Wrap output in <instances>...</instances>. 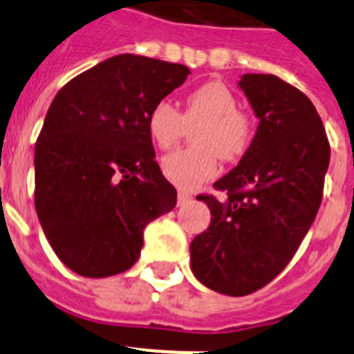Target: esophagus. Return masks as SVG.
<instances>
[{
    "label": "esophagus",
    "instance_id": "obj_1",
    "mask_svg": "<svg viewBox=\"0 0 354 354\" xmlns=\"http://www.w3.org/2000/svg\"><path fill=\"white\" fill-rule=\"evenodd\" d=\"M192 200H193V196L189 195V193H186V192L177 193V204H179V205L187 204V202H192Z\"/></svg>",
    "mask_w": 354,
    "mask_h": 354
}]
</instances>
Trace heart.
Returning <instances> with one entry per match:
<instances>
[{
	"instance_id": "1",
	"label": "heart",
	"mask_w": 354,
	"mask_h": 354,
	"mask_svg": "<svg viewBox=\"0 0 354 354\" xmlns=\"http://www.w3.org/2000/svg\"><path fill=\"white\" fill-rule=\"evenodd\" d=\"M236 93L221 81H207L187 92L180 111L161 99L147 117L150 138L159 149H171L187 129H193L195 147L175 150L161 159V171L170 183L184 189L202 186L220 171V158L236 161L253 142V118L237 108Z\"/></svg>"
}]
</instances>
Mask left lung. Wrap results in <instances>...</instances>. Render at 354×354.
Here are the masks:
<instances>
[{
    "label": "left lung",
    "mask_w": 354,
    "mask_h": 354,
    "mask_svg": "<svg viewBox=\"0 0 354 354\" xmlns=\"http://www.w3.org/2000/svg\"><path fill=\"white\" fill-rule=\"evenodd\" d=\"M239 86L261 118L241 162L214 183L223 202L189 246L192 270L216 292L246 296L274 280L298 252L323 200L330 142L301 90L273 74H245Z\"/></svg>",
    "instance_id": "left-lung-1"
}]
</instances>
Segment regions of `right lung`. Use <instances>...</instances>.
Masks as SVG:
<instances>
[{"label":"right lung","instance_id":"add662e5","mask_svg":"<svg viewBox=\"0 0 354 354\" xmlns=\"http://www.w3.org/2000/svg\"><path fill=\"white\" fill-rule=\"evenodd\" d=\"M187 74L186 65L118 55L56 93L35 145V209L49 245L74 273L129 270L143 228L177 204L147 117Z\"/></svg>","mask_w":354,"mask_h":354}]
</instances>
